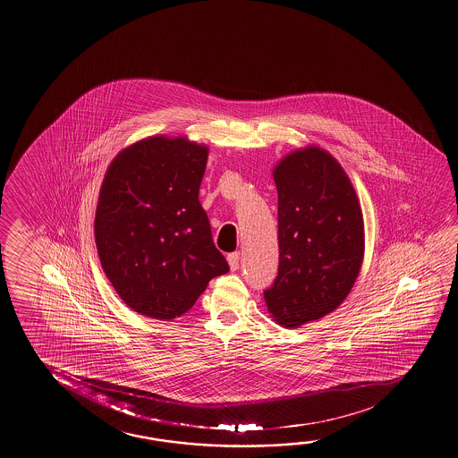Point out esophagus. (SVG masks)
I'll return each instance as SVG.
<instances>
[{
  "mask_svg": "<svg viewBox=\"0 0 458 458\" xmlns=\"http://www.w3.org/2000/svg\"><path fill=\"white\" fill-rule=\"evenodd\" d=\"M226 260H228V265H230V270L236 271L240 268V254L238 252H233V254L228 255Z\"/></svg>",
  "mask_w": 458,
  "mask_h": 458,
  "instance_id": "1",
  "label": "esophagus"
}]
</instances>
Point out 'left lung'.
<instances>
[{"label": "left lung", "instance_id": "obj_1", "mask_svg": "<svg viewBox=\"0 0 458 458\" xmlns=\"http://www.w3.org/2000/svg\"><path fill=\"white\" fill-rule=\"evenodd\" d=\"M273 179L279 270L263 297L271 318L295 329L348 297L364 259V218L348 174L321 147L285 155Z\"/></svg>", "mask_w": 458, "mask_h": 458}]
</instances>
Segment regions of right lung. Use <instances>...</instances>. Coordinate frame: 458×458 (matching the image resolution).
I'll return each mask as SVG.
<instances>
[{"label": "right lung", "mask_w": 458, "mask_h": 458, "mask_svg": "<svg viewBox=\"0 0 458 458\" xmlns=\"http://www.w3.org/2000/svg\"><path fill=\"white\" fill-rule=\"evenodd\" d=\"M209 148L187 135H150L113 157L98 191L94 236L121 301L167 321L230 271L198 199Z\"/></svg>", "instance_id": "right-lung-1"}]
</instances>
